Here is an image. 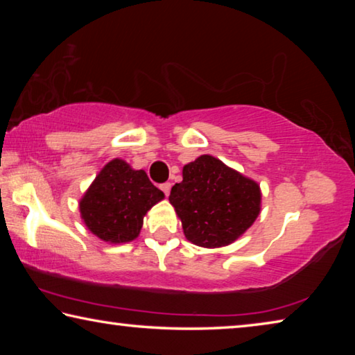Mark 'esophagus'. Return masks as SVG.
<instances>
[{
    "label": "esophagus",
    "mask_w": 355,
    "mask_h": 355,
    "mask_svg": "<svg viewBox=\"0 0 355 355\" xmlns=\"http://www.w3.org/2000/svg\"><path fill=\"white\" fill-rule=\"evenodd\" d=\"M171 186H172V184H171L169 182H166V183H163V184H161V186H159V188H161V191H163V192H164V194H166V196H169V192H171Z\"/></svg>",
    "instance_id": "esophagus-1"
}]
</instances>
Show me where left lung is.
<instances>
[{
  "label": "left lung",
  "mask_w": 355,
  "mask_h": 355,
  "mask_svg": "<svg viewBox=\"0 0 355 355\" xmlns=\"http://www.w3.org/2000/svg\"><path fill=\"white\" fill-rule=\"evenodd\" d=\"M169 202L182 219L184 236L202 248L232 244L260 214L261 192L211 155L183 167V182L172 186Z\"/></svg>",
  "instance_id": "obj_1"
}]
</instances>
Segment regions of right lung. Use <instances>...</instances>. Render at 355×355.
<instances>
[{"instance_id":"right-lung-1","label":"right lung","mask_w":355,"mask_h":355,"mask_svg":"<svg viewBox=\"0 0 355 355\" xmlns=\"http://www.w3.org/2000/svg\"><path fill=\"white\" fill-rule=\"evenodd\" d=\"M163 199L164 192L146 172L116 158L100 171L80 200L81 219L103 241L128 243L139 235L148 209Z\"/></svg>"}]
</instances>
